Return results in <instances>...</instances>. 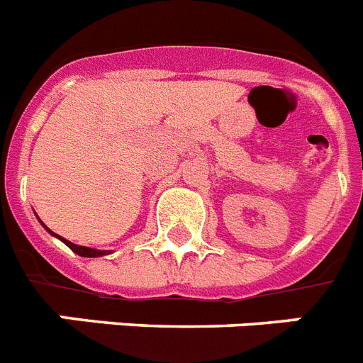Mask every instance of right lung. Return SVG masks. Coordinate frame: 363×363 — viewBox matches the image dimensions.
<instances>
[{
    "mask_svg": "<svg viewBox=\"0 0 363 363\" xmlns=\"http://www.w3.org/2000/svg\"><path fill=\"white\" fill-rule=\"evenodd\" d=\"M47 230H49V229H47ZM49 233H52V230H49ZM60 240H62V242L65 243L67 247H69L70 251H74V252H76V255H79V256H85V258H98V256L108 255V251H98V249H91V247L76 245V243L69 242V240H65V238H60Z\"/></svg>",
    "mask_w": 363,
    "mask_h": 363,
    "instance_id": "obj_1",
    "label": "right lung"
}]
</instances>
